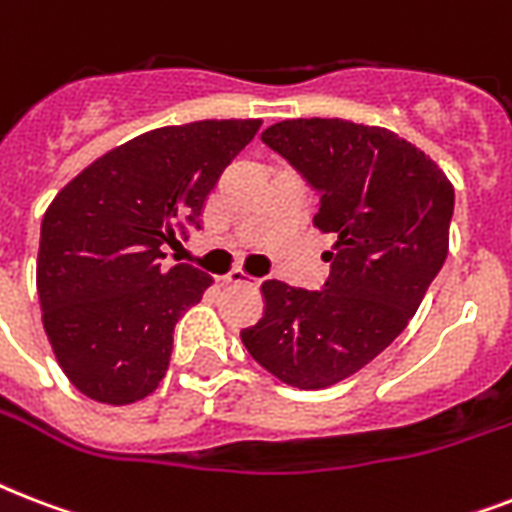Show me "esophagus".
I'll use <instances>...</instances> for the list:
<instances>
[{"mask_svg":"<svg viewBox=\"0 0 512 512\" xmlns=\"http://www.w3.org/2000/svg\"><path fill=\"white\" fill-rule=\"evenodd\" d=\"M225 284H231V287H255L257 281L252 276H247L244 271H231L225 276Z\"/></svg>","mask_w":512,"mask_h":512,"instance_id":"obj_1","label":"esophagus"}]
</instances>
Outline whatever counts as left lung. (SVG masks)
<instances>
[{"label":"left lung","mask_w":512,"mask_h":512,"mask_svg":"<svg viewBox=\"0 0 512 512\" xmlns=\"http://www.w3.org/2000/svg\"><path fill=\"white\" fill-rule=\"evenodd\" d=\"M319 191L313 225L324 252L321 292L263 281L265 311L241 342L276 380L321 390L364 369L406 329L449 252L454 185L396 132L348 119H287L263 132Z\"/></svg>","instance_id":"left-lung-1"}]
</instances>
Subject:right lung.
I'll list each match as a JSON object with an SVG mask.
<instances>
[{
	"mask_svg": "<svg viewBox=\"0 0 512 512\" xmlns=\"http://www.w3.org/2000/svg\"><path fill=\"white\" fill-rule=\"evenodd\" d=\"M260 119L159 127L111 148L60 188L44 212L36 292L52 353L71 385L108 406L159 388L177 319L212 276L162 263Z\"/></svg>",
	"mask_w": 512,
	"mask_h": 512,
	"instance_id": "1",
	"label": "right lung"
}]
</instances>
